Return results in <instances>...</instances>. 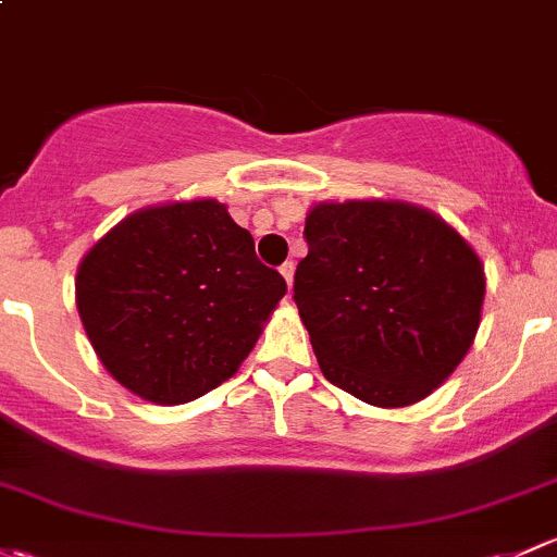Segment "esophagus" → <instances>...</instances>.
<instances>
[{
	"mask_svg": "<svg viewBox=\"0 0 557 557\" xmlns=\"http://www.w3.org/2000/svg\"><path fill=\"white\" fill-rule=\"evenodd\" d=\"M294 272H296L294 261H285L283 267H280V274H283V277H285V283H288V288H290V285H294Z\"/></svg>",
	"mask_w": 557,
	"mask_h": 557,
	"instance_id": "esophagus-1",
	"label": "esophagus"
}]
</instances>
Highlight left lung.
<instances>
[{
  "label": "left lung",
  "instance_id": "obj_1",
  "mask_svg": "<svg viewBox=\"0 0 557 557\" xmlns=\"http://www.w3.org/2000/svg\"><path fill=\"white\" fill-rule=\"evenodd\" d=\"M294 301L320 371L371 406L430 395L472 347L485 277L443 219L406 202L314 205Z\"/></svg>",
  "mask_w": 557,
  "mask_h": 557
}]
</instances>
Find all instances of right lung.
<instances>
[{
    "instance_id": "add662e5",
    "label": "right lung",
    "mask_w": 557,
    "mask_h": 557,
    "mask_svg": "<svg viewBox=\"0 0 557 557\" xmlns=\"http://www.w3.org/2000/svg\"><path fill=\"white\" fill-rule=\"evenodd\" d=\"M253 237L215 200L138 210L92 245L77 309L122 386L160 406L189 403L232 376L285 296Z\"/></svg>"
}]
</instances>
